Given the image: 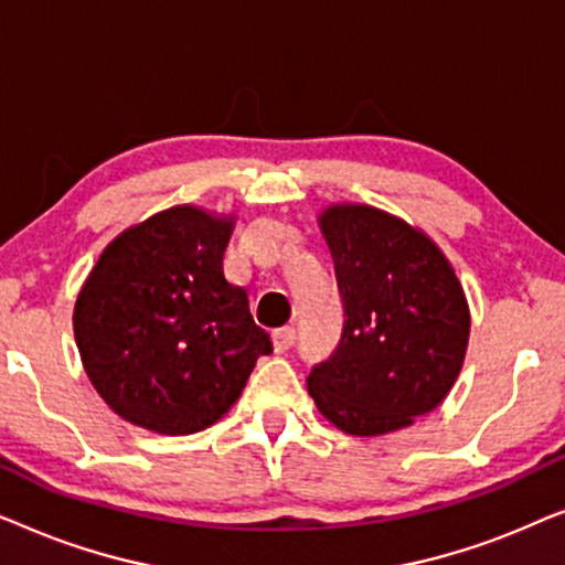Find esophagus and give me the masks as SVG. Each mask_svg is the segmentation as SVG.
Listing matches in <instances>:
<instances>
[{"instance_id":"34e87169","label":"esophagus","mask_w":565,"mask_h":565,"mask_svg":"<svg viewBox=\"0 0 565 565\" xmlns=\"http://www.w3.org/2000/svg\"><path fill=\"white\" fill-rule=\"evenodd\" d=\"M292 342H296V329H292V327H282V329L273 331L275 352H288Z\"/></svg>"}]
</instances>
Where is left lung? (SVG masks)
I'll return each instance as SVG.
<instances>
[{"label":"left lung","instance_id":"left-lung-1","mask_svg":"<svg viewBox=\"0 0 565 565\" xmlns=\"http://www.w3.org/2000/svg\"><path fill=\"white\" fill-rule=\"evenodd\" d=\"M319 228L347 319L337 352L308 375V393L347 435L412 427L443 404L466 362V290L422 228L381 207L331 203Z\"/></svg>","mask_w":565,"mask_h":565}]
</instances>
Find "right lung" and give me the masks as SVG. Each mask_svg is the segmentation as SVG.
Listing matches in <instances>:
<instances>
[{
	"label": "right lung",
	"instance_id": "add662e5",
	"mask_svg": "<svg viewBox=\"0 0 565 565\" xmlns=\"http://www.w3.org/2000/svg\"><path fill=\"white\" fill-rule=\"evenodd\" d=\"M236 215L174 205L120 231L74 303L89 383L120 419L195 435L236 404L262 354L246 290L223 275Z\"/></svg>",
	"mask_w": 565,
	"mask_h": 565
}]
</instances>
